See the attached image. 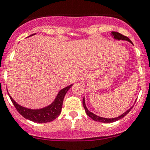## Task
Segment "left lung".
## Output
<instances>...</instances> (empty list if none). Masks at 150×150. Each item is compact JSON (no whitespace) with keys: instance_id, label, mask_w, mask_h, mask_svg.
<instances>
[{"instance_id":"left-lung-1","label":"left lung","mask_w":150,"mask_h":150,"mask_svg":"<svg viewBox=\"0 0 150 150\" xmlns=\"http://www.w3.org/2000/svg\"><path fill=\"white\" fill-rule=\"evenodd\" d=\"M111 35H112V36H114V38L115 39V40H126V41H128V42H129L130 43L133 44V42H131V40H129L127 36H124V35H122L121 33H120L111 32ZM82 103H83V106H84V108H85V112H86V114H88V116L89 117H91V119H92V120H95V121L101 122V123H113V122H115V121H117V120H120V119H121V118L124 117V116L127 115V114L130 111V110L132 109V108H133V107H132V108H130L129 110H127L125 113H124V114H121V115L119 116V117H115V118H104V117H99V116L95 115L94 114H93L92 112L89 111V110H88V108H87V107H86V104H85V98H83Z\"/></svg>"}]
</instances>
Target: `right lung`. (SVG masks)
<instances>
[{"label": "right lung", "mask_w": 150, "mask_h": 150, "mask_svg": "<svg viewBox=\"0 0 150 150\" xmlns=\"http://www.w3.org/2000/svg\"><path fill=\"white\" fill-rule=\"evenodd\" d=\"M32 36V35H31ZM72 85L65 87L63 89H62L58 93L57 96L54 101L51 104L48 105L47 107L41 109H29L24 107L21 106L17 104L14 100L9 94V97L11 98V101L17 110V111L21 114L24 118L30 120L31 121L39 123V124H43V123H48V122L52 121L56 118L58 117L61 113L63 99L65 94Z\"/></svg>", "instance_id": "1"}]
</instances>
